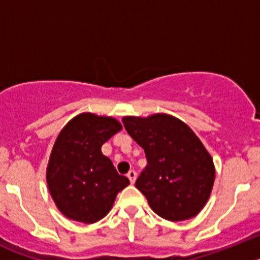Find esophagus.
I'll return each mask as SVG.
<instances>
[{
    "label": "esophagus",
    "mask_w": 260,
    "mask_h": 260,
    "mask_svg": "<svg viewBox=\"0 0 260 260\" xmlns=\"http://www.w3.org/2000/svg\"><path fill=\"white\" fill-rule=\"evenodd\" d=\"M127 178H128V180H130V182L134 183L135 180H137V173H135L134 171H130L127 173Z\"/></svg>",
    "instance_id": "34e87169"
}]
</instances>
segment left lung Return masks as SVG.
<instances>
[{
  "label": "left lung",
  "mask_w": 260,
  "mask_h": 260,
  "mask_svg": "<svg viewBox=\"0 0 260 260\" xmlns=\"http://www.w3.org/2000/svg\"><path fill=\"white\" fill-rule=\"evenodd\" d=\"M126 132L146 152L135 187L150 207L169 221L195 217L208 202L215 165L210 152L183 121L165 113L126 116Z\"/></svg>",
  "instance_id": "8db88e82"
}]
</instances>
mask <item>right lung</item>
<instances>
[{
  "instance_id": "1",
  "label": "right lung",
  "mask_w": 260,
  "mask_h": 260,
  "mask_svg": "<svg viewBox=\"0 0 260 260\" xmlns=\"http://www.w3.org/2000/svg\"><path fill=\"white\" fill-rule=\"evenodd\" d=\"M122 128L113 117L80 113L57 137L47 167L50 197L63 216L93 224L108 215L130 183L117 173L102 146Z\"/></svg>"
}]
</instances>
